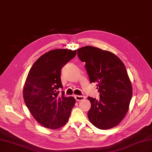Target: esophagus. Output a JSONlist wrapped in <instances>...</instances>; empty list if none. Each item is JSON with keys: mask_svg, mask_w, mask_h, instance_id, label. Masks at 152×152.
<instances>
[{"mask_svg": "<svg viewBox=\"0 0 152 152\" xmlns=\"http://www.w3.org/2000/svg\"><path fill=\"white\" fill-rule=\"evenodd\" d=\"M75 98L76 99V101H77V102H80V101H82L86 99V97L84 96H78V95H76L75 96Z\"/></svg>", "mask_w": 152, "mask_h": 152, "instance_id": "obj_1", "label": "esophagus"}]
</instances>
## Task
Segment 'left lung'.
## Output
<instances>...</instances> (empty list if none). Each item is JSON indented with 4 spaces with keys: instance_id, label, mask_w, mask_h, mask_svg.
I'll return each instance as SVG.
<instances>
[{
    "instance_id": "8db88e82",
    "label": "left lung",
    "mask_w": 152,
    "mask_h": 152,
    "mask_svg": "<svg viewBox=\"0 0 152 152\" xmlns=\"http://www.w3.org/2000/svg\"><path fill=\"white\" fill-rule=\"evenodd\" d=\"M85 62L91 82L97 83L99 99L88 97L91 107L87 116L99 129L117 126L126 116L132 95V87L123 62L115 54L87 45L77 49Z\"/></svg>"
}]
</instances>
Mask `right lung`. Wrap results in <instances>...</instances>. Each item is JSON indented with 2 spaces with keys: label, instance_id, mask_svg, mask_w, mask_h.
Segmentation results:
<instances>
[{
  "label": "right lung",
  "instance_id": "obj_1",
  "mask_svg": "<svg viewBox=\"0 0 152 152\" xmlns=\"http://www.w3.org/2000/svg\"><path fill=\"white\" fill-rule=\"evenodd\" d=\"M75 50L57 49L42 55L28 72L23 87L26 106L42 126L56 129L68 122L75 99L65 97L61 81L62 67L76 56Z\"/></svg>",
  "mask_w": 152,
  "mask_h": 152
}]
</instances>
